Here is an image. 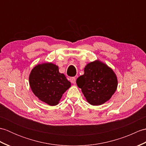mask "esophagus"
I'll list each match as a JSON object with an SVG mask.
<instances>
[{"label":"esophagus","instance_id":"obj_1","mask_svg":"<svg viewBox=\"0 0 146 146\" xmlns=\"http://www.w3.org/2000/svg\"><path fill=\"white\" fill-rule=\"evenodd\" d=\"M70 82L72 83H73V84H75L76 78H75V77H71V78H70Z\"/></svg>","mask_w":146,"mask_h":146}]
</instances>
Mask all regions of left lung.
<instances>
[{
	"mask_svg": "<svg viewBox=\"0 0 146 146\" xmlns=\"http://www.w3.org/2000/svg\"><path fill=\"white\" fill-rule=\"evenodd\" d=\"M84 74L76 80L89 104L100 105L111 97L117 87V79L113 70L100 61L88 64Z\"/></svg>",
	"mask_w": 146,
	"mask_h": 146,
	"instance_id": "1",
	"label": "left lung"
}]
</instances>
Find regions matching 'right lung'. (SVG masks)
<instances>
[{"label": "right lung", "mask_w": 146, "mask_h": 146, "mask_svg": "<svg viewBox=\"0 0 146 146\" xmlns=\"http://www.w3.org/2000/svg\"><path fill=\"white\" fill-rule=\"evenodd\" d=\"M29 84L36 97L51 106L58 104L71 86L64 74L59 72L58 67L52 63L38 64L34 68L29 76Z\"/></svg>", "instance_id": "add662e5"}]
</instances>
